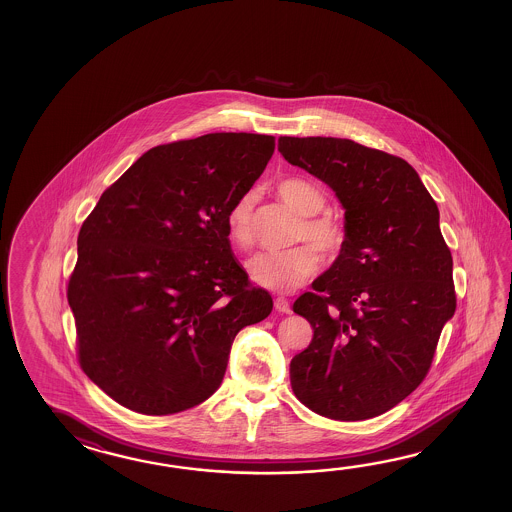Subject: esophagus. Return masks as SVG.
<instances>
[{
	"instance_id": "obj_1",
	"label": "esophagus",
	"mask_w": 512,
	"mask_h": 512,
	"mask_svg": "<svg viewBox=\"0 0 512 512\" xmlns=\"http://www.w3.org/2000/svg\"><path fill=\"white\" fill-rule=\"evenodd\" d=\"M274 307H276V311L285 313V315H289V313H291V304H289V300H287V298H283V296L274 298Z\"/></svg>"
}]
</instances>
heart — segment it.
I'll list each match as a JSON object with an SVG mask.
<instances>
[{
    "label": "heart",
    "mask_w": 512,
    "mask_h": 512,
    "mask_svg": "<svg viewBox=\"0 0 512 512\" xmlns=\"http://www.w3.org/2000/svg\"><path fill=\"white\" fill-rule=\"evenodd\" d=\"M274 190L283 203L304 216L294 234V243H305L291 251L265 252L252 258L249 272L254 282L271 291H293L307 282L320 267V256L333 258L344 243V229L337 219L318 214L326 207V197L318 186L302 177L280 179ZM225 230L230 245L249 251L256 241L254 194L245 192L232 201L225 214Z\"/></svg>",
    "instance_id": "b5f03b06"
}]
</instances>
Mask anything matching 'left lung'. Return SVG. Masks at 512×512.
Returning <instances> with one entry per match:
<instances>
[{
    "label": "left lung",
    "instance_id": "left-lung-1",
    "mask_svg": "<svg viewBox=\"0 0 512 512\" xmlns=\"http://www.w3.org/2000/svg\"><path fill=\"white\" fill-rule=\"evenodd\" d=\"M278 150L346 208L342 251L293 304L313 327L289 366L294 395L329 419H371L425 381L456 311L439 210L392 153L335 137H280Z\"/></svg>",
    "mask_w": 512,
    "mask_h": 512
}]
</instances>
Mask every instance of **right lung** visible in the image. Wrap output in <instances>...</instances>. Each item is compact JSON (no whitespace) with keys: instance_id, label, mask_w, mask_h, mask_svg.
Listing matches in <instances>:
<instances>
[{"instance_id":"obj_1","label":"right lung","mask_w":512,"mask_h":512,"mask_svg":"<svg viewBox=\"0 0 512 512\" xmlns=\"http://www.w3.org/2000/svg\"><path fill=\"white\" fill-rule=\"evenodd\" d=\"M274 146L258 133L155 146L82 223L67 302L80 368L113 401L144 415L207 401L238 331L271 313L232 256L225 214Z\"/></svg>"}]
</instances>
